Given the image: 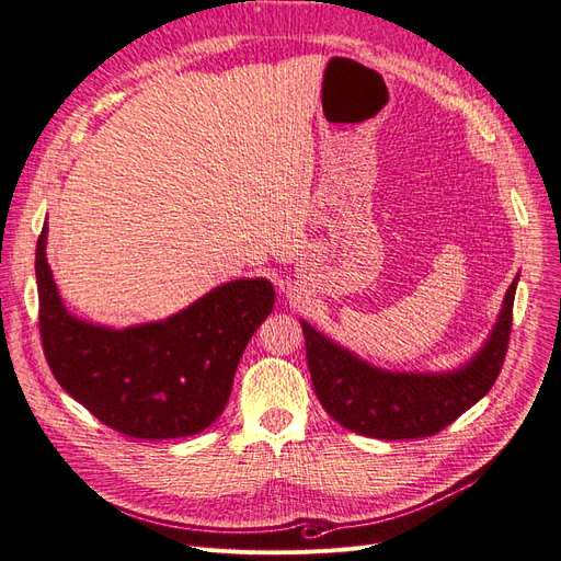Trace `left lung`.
Returning <instances> with one entry per match:
<instances>
[{"instance_id": "1", "label": "left lung", "mask_w": 561, "mask_h": 561, "mask_svg": "<svg viewBox=\"0 0 561 561\" xmlns=\"http://www.w3.org/2000/svg\"><path fill=\"white\" fill-rule=\"evenodd\" d=\"M515 276L486 344L447 375H407L367 365L301 320L316 396L325 412L353 433L379 439L428 437L482 400L501 375L513 330Z\"/></svg>"}]
</instances>
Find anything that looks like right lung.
Returning <instances> with one entry per match:
<instances>
[{
	"instance_id": "right-lung-1",
	"label": "right lung",
	"mask_w": 561,
	"mask_h": 561,
	"mask_svg": "<svg viewBox=\"0 0 561 561\" xmlns=\"http://www.w3.org/2000/svg\"><path fill=\"white\" fill-rule=\"evenodd\" d=\"M35 271L42 348L54 377L98 421L138 439L186 437L215 423L276 297L266 278H241L165 320L110 330L62 307L46 262V227Z\"/></svg>"
}]
</instances>
